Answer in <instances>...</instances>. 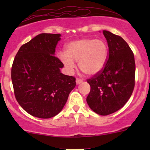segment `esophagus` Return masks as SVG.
Instances as JSON below:
<instances>
[{
  "instance_id": "1",
  "label": "esophagus",
  "mask_w": 150,
  "mask_h": 150,
  "mask_svg": "<svg viewBox=\"0 0 150 150\" xmlns=\"http://www.w3.org/2000/svg\"><path fill=\"white\" fill-rule=\"evenodd\" d=\"M82 82H83V81L81 79H80V78H77L76 79V83L77 84H80V83H81Z\"/></svg>"
}]
</instances>
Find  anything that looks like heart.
<instances>
[{
  "mask_svg": "<svg viewBox=\"0 0 150 150\" xmlns=\"http://www.w3.org/2000/svg\"><path fill=\"white\" fill-rule=\"evenodd\" d=\"M108 46L102 39L83 38L70 42L66 46L65 53L58 57L69 72L75 68L73 61L85 74L93 75L104 68L108 57Z\"/></svg>",
  "mask_w": 150,
  "mask_h": 150,
  "instance_id": "b5f03b06",
  "label": "heart"
}]
</instances>
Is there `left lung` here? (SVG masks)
<instances>
[{"mask_svg":"<svg viewBox=\"0 0 150 150\" xmlns=\"http://www.w3.org/2000/svg\"><path fill=\"white\" fill-rule=\"evenodd\" d=\"M103 34L109 47L104 67L87 80L91 91L86 98L89 107L97 114L107 115L122 108L131 97L135 86L134 55L120 36L107 30Z\"/></svg>","mask_w":150,"mask_h":150,"instance_id":"left-lung-1","label":"left lung"}]
</instances>
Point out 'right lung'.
Wrapping results in <instances>:
<instances>
[{
    "label": "right lung",
    "instance_id": "add662e5",
    "mask_svg": "<svg viewBox=\"0 0 150 150\" xmlns=\"http://www.w3.org/2000/svg\"><path fill=\"white\" fill-rule=\"evenodd\" d=\"M60 34L41 33L18 51L11 67V81L19 105L31 115L50 118L62 111L75 78L64 75L55 56Z\"/></svg>",
    "mask_w": 150,
    "mask_h": 150
}]
</instances>
